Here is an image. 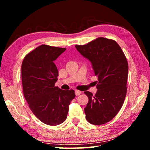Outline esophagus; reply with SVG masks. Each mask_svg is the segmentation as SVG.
Returning <instances> with one entry per match:
<instances>
[{"label": "esophagus", "instance_id": "esophagus-1", "mask_svg": "<svg viewBox=\"0 0 150 150\" xmlns=\"http://www.w3.org/2000/svg\"><path fill=\"white\" fill-rule=\"evenodd\" d=\"M75 93L76 95H77V96H78V95H80V94L81 93V91H79V90H76L75 91Z\"/></svg>", "mask_w": 150, "mask_h": 150}]
</instances>
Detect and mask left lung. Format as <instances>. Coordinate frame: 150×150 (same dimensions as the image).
<instances>
[{
    "instance_id": "8db88e82",
    "label": "left lung",
    "mask_w": 150,
    "mask_h": 150,
    "mask_svg": "<svg viewBox=\"0 0 150 150\" xmlns=\"http://www.w3.org/2000/svg\"><path fill=\"white\" fill-rule=\"evenodd\" d=\"M76 49L90 60L98 77L97 92L94 96L85 91L89 100L84 108L86 119L90 124L101 125L110 122L122 108L127 91L128 64L115 41L99 37Z\"/></svg>"
}]
</instances>
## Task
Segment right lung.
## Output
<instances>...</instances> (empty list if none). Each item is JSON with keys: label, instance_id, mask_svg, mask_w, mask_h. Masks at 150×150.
Returning <instances> with one entry per match:
<instances>
[{"label": "right lung", "instance_id": "1", "mask_svg": "<svg viewBox=\"0 0 150 150\" xmlns=\"http://www.w3.org/2000/svg\"><path fill=\"white\" fill-rule=\"evenodd\" d=\"M65 50L43 44L26 55L22 63L24 96L35 115L50 126L64 122L75 97L73 90L55 86L59 73L54 61Z\"/></svg>", "mask_w": 150, "mask_h": 150}]
</instances>
